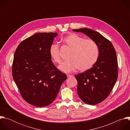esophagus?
<instances>
[{
	"label": "esophagus",
	"instance_id": "esophagus-1",
	"mask_svg": "<svg viewBox=\"0 0 130 130\" xmlns=\"http://www.w3.org/2000/svg\"><path fill=\"white\" fill-rule=\"evenodd\" d=\"M67 77L68 78H70L72 77V76H71V75H67Z\"/></svg>",
	"mask_w": 130,
	"mask_h": 130
}]
</instances>
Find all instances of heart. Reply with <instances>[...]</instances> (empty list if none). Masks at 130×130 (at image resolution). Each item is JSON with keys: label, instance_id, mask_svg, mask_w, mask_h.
I'll return each mask as SVG.
<instances>
[{"label": "heart", "instance_id": "heart-1", "mask_svg": "<svg viewBox=\"0 0 130 130\" xmlns=\"http://www.w3.org/2000/svg\"><path fill=\"white\" fill-rule=\"evenodd\" d=\"M62 42L71 49L68 59L63 62L59 69L65 72L69 73L78 70L85 71L90 68L97 61L99 49L97 43L92 39H84L82 36L76 33H71L62 39ZM50 57L53 62L60 64L61 58L59 46L52 44L49 49Z\"/></svg>", "mask_w": 130, "mask_h": 130}]
</instances>
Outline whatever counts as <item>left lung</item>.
Segmentation results:
<instances>
[{
	"mask_svg": "<svg viewBox=\"0 0 130 130\" xmlns=\"http://www.w3.org/2000/svg\"><path fill=\"white\" fill-rule=\"evenodd\" d=\"M72 31L86 35L98 46L99 55L96 63L90 69L75 76L80 99L87 104L99 103L108 96L118 78L115 49L109 40L97 31L87 28Z\"/></svg>",
	"mask_w": 130,
	"mask_h": 130,
	"instance_id": "left-lung-1",
	"label": "left lung"
}]
</instances>
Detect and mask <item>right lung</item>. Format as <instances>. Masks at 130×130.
I'll return each mask as SVG.
<instances>
[{"label":"right lung","mask_w":130,"mask_h":130,"mask_svg":"<svg viewBox=\"0 0 130 130\" xmlns=\"http://www.w3.org/2000/svg\"><path fill=\"white\" fill-rule=\"evenodd\" d=\"M57 33H37L22 41L16 48L12 76L23 98L38 107L50 104L66 80L51 61L49 53Z\"/></svg>","instance_id":"right-lung-1"}]
</instances>
